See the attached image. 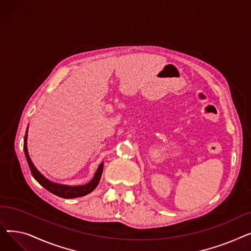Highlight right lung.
Wrapping results in <instances>:
<instances>
[{
    "mask_svg": "<svg viewBox=\"0 0 251 251\" xmlns=\"http://www.w3.org/2000/svg\"><path fill=\"white\" fill-rule=\"evenodd\" d=\"M27 132H28V127H27V129H26V133L24 136V146H23L24 153L26 156V160H27V163L30 168L33 178L39 184H41L43 187H45L48 191L51 192L52 194L63 197V199H75V197L84 196V195L90 193L92 190H95V188L98 186V184H99L101 174H102L103 162L100 163V165L99 166L97 172L95 173L94 178H92L88 183L84 184V185L71 186V185H65V184H59V183L51 182L50 180L46 178L41 172H39L30 159V156L28 154V150H27Z\"/></svg>",
    "mask_w": 251,
    "mask_h": 251,
    "instance_id": "add662e5",
    "label": "right lung"
}]
</instances>
